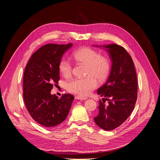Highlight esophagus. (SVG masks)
Here are the masks:
<instances>
[{
  "label": "esophagus",
  "instance_id": "1",
  "mask_svg": "<svg viewBox=\"0 0 160 160\" xmlns=\"http://www.w3.org/2000/svg\"><path fill=\"white\" fill-rule=\"evenodd\" d=\"M74 98L76 100H86L88 98L87 97H80V96H75Z\"/></svg>",
  "mask_w": 160,
  "mask_h": 160
}]
</instances>
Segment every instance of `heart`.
<instances>
[{
    "label": "heart",
    "mask_w": 160,
    "mask_h": 160,
    "mask_svg": "<svg viewBox=\"0 0 160 160\" xmlns=\"http://www.w3.org/2000/svg\"><path fill=\"white\" fill-rule=\"evenodd\" d=\"M72 57L77 62L86 65V74L88 76L69 80L66 83V88L71 93L80 97L87 96L97 87L98 82L95 77L102 81L107 77L110 71V62L107 58L100 56L95 50L89 47L75 50ZM59 70L64 77H69L72 73L71 62L66 58H62L59 63Z\"/></svg>",
    "instance_id": "1"
}]
</instances>
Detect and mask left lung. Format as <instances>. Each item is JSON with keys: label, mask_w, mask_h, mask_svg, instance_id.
I'll return each mask as SVG.
<instances>
[{"label": "left lung", "mask_w": 160, "mask_h": 160, "mask_svg": "<svg viewBox=\"0 0 160 160\" xmlns=\"http://www.w3.org/2000/svg\"><path fill=\"white\" fill-rule=\"evenodd\" d=\"M108 52L112 62L109 77L97 93L108 100L107 105L100 101L98 113L94 118L102 129L112 130L121 125L132 113L137 100L138 80L135 66L130 55L116 44L93 45Z\"/></svg>", "instance_id": "8db88e82"}]
</instances>
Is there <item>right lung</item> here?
<instances>
[{"mask_svg": "<svg viewBox=\"0 0 160 160\" xmlns=\"http://www.w3.org/2000/svg\"><path fill=\"white\" fill-rule=\"evenodd\" d=\"M72 46V43L45 45L32 54L25 67L24 101L32 118L43 127L52 128L63 122L71 108L72 95L58 98L50 91L60 80L59 63Z\"/></svg>", "mask_w": 160, "mask_h": 160, "instance_id": "obj_1", "label": "right lung"}]
</instances>
